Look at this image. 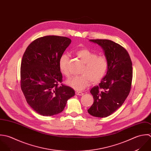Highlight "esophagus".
I'll use <instances>...</instances> for the list:
<instances>
[{"mask_svg":"<svg viewBox=\"0 0 151 151\" xmlns=\"http://www.w3.org/2000/svg\"><path fill=\"white\" fill-rule=\"evenodd\" d=\"M75 93L77 96H83L84 95V93H83L82 92H80V91H76Z\"/></svg>","mask_w":151,"mask_h":151,"instance_id":"1","label":"esophagus"}]
</instances>
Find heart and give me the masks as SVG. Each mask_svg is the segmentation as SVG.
Masks as SVG:
<instances>
[{"label":"heart","mask_w":151,"mask_h":151,"mask_svg":"<svg viewBox=\"0 0 151 151\" xmlns=\"http://www.w3.org/2000/svg\"><path fill=\"white\" fill-rule=\"evenodd\" d=\"M76 54L85 64L81 72L82 75L72 77L66 81V84L76 90L81 91L88 86L90 81L92 83H97L104 77L108 68V61L106 57L98 55L86 48L77 50ZM68 61V56L66 54H63L59 60L60 70L67 77L70 74Z\"/></svg>","instance_id":"b5f03b06"}]
</instances>
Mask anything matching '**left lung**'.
<instances>
[{
  "instance_id": "left-lung-1",
  "label": "left lung",
  "mask_w": 151,
  "mask_h": 151,
  "mask_svg": "<svg viewBox=\"0 0 151 151\" xmlns=\"http://www.w3.org/2000/svg\"><path fill=\"white\" fill-rule=\"evenodd\" d=\"M100 46L108 61L106 76L99 86L90 93L94 103L88 112L96 117H106L124 102L131 91L132 80V64L130 56L123 47L106 39L90 40Z\"/></svg>"
}]
</instances>
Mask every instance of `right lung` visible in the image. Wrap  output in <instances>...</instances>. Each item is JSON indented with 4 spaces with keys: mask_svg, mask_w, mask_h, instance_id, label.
Instances as JSON below:
<instances>
[{
    "mask_svg": "<svg viewBox=\"0 0 151 151\" xmlns=\"http://www.w3.org/2000/svg\"><path fill=\"white\" fill-rule=\"evenodd\" d=\"M71 42L66 37H42L32 42L23 55L21 89L28 104L42 115L60 113L75 95L72 88L58 86L63 81L59 60Z\"/></svg>",
    "mask_w": 151,
    "mask_h": 151,
    "instance_id": "1",
    "label": "right lung"
}]
</instances>
